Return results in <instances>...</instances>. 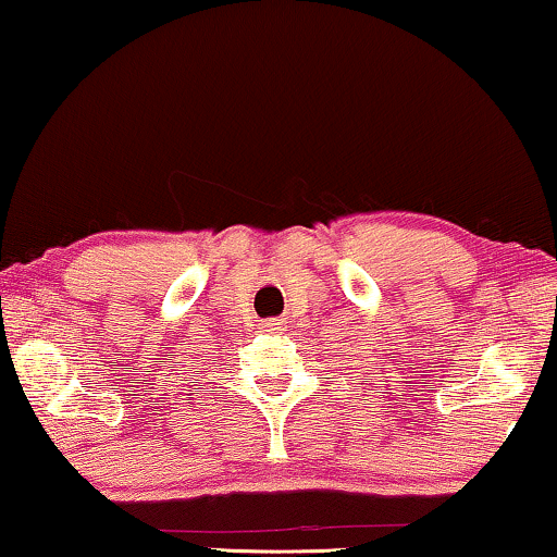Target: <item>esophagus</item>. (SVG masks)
<instances>
[{
	"label": "esophagus",
	"mask_w": 557,
	"mask_h": 557,
	"mask_svg": "<svg viewBox=\"0 0 557 557\" xmlns=\"http://www.w3.org/2000/svg\"><path fill=\"white\" fill-rule=\"evenodd\" d=\"M260 327L262 332H270V335H275V332H285V320L282 318H264L260 320Z\"/></svg>",
	"instance_id": "1"
}]
</instances>
